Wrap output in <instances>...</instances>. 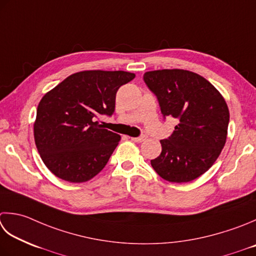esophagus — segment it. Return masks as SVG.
Listing matches in <instances>:
<instances>
[{
  "instance_id": "34e87169",
  "label": "esophagus",
  "mask_w": 256,
  "mask_h": 256,
  "mask_svg": "<svg viewBox=\"0 0 256 256\" xmlns=\"http://www.w3.org/2000/svg\"><path fill=\"white\" fill-rule=\"evenodd\" d=\"M145 138H146V136H145V135H142V136H138V138H132L133 141H134V142H138V143L143 142Z\"/></svg>"
}]
</instances>
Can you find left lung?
I'll use <instances>...</instances> for the list:
<instances>
[{
    "label": "left lung",
    "mask_w": 256,
    "mask_h": 256,
    "mask_svg": "<svg viewBox=\"0 0 256 256\" xmlns=\"http://www.w3.org/2000/svg\"><path fill=\"white\" fill-rule=\"evenodd\" d=\"M143 80L163 118L178 122L171 136L161 140L162 152L151 160L152 168L168 182H191L212 166L226 142V102L208 80L185 70L150 71Z\"/></svg>",
    "instance_id": "left-lung-1"
}]
</instances>
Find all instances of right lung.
<instances>
[{"mask_svg":"<svg viewBox=\"0 0 256 256\" xmlns=\"http://www.w3.org/2000/svg\"><path fill=\"white\" fill-rule=\"evenodd\" d=\"M135 78L124 71H83L70 75L38 103L34 140L55 176L71 183L93 178L121 140L95 121L115 111V96Z\"/></svg>","mask_w":256,"mask_h":256,"instance_id":"add662e5","label":"right lung"}]
</instances>
